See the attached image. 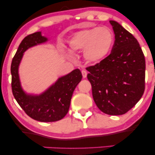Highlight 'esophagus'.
<instances>
[{
  "mask_svg": "<svg viewBox=\"0 0 155 155\" xmlns=\"http://www.w3.org/2000/svg\"><path fill=\"white\" fill-rule=\"evenodd\" d=\"M81 74H82L83 78H86L87 77V73L86 71L82 70V71H81Z\"/></svg>",
  "mask_w": 155,
  "mask_h": 155,
  "instance_id": "esophagus-1",
  "label": "esophagus"
}]
</instances>
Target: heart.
Returning <instances> with one entry per match:
<instances>
[{
  "instance_id": "b5f03b06",
  "label": "heart",
  "mask_w": 155,
  "mask_h": 155,
  "mask_svg": "<svg viewBox=\"0 0 155 155\" xmlns=\"http://www.w3.org/2000/svg\"><path fill=\"white\" fill-rule=\"evenodd\" d=\"M114 43V35L109 28H95L76 32L69 40L70 50H84V58L89 63L97 64L108 56Z\"/></svg>"
}]
</instances>
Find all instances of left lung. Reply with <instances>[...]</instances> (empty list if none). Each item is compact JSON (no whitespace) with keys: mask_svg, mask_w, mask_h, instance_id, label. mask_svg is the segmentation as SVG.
<instances>
[{"mask_svg":"<svg viewBox=\"0 0 155 155\" xmlns=\"http://www.w3.org/2000/svg\"><path fill=\"white\" fill-rule=\"evenodd\" d=\"M111 52L101 63L89 66L87 79L97 108L106 114L127 113L141 98L145 90V58L138 41L115 21Z\"/></svg>","mask_w":155,"mask_h":155,"instance_id":"1","label":"left lung"}]
</instances>
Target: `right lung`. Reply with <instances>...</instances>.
Returning <instances> with one entry per match:
<instances>
[{
    "label": "right lung",
    "instance_id": "right-lung-1",
    "mask_svg": "<svg viewBox=\"0 0 155 155\" xmlns=\"http://www.w3.org/2000/svg\"><path fill=\"white\" fill-rule=\"evenodd\" d=\"M47 41L41 32L30 34L19 44L11 65L12 89L14 97L25 112L33 120L43 122H56L68 111L71 100L82 75L79 69L62 76L48 90L39 95H28L23 91L19 81L18 68L23 53L30 47Z\"/></svg>",
    "mask_w": 155,
    "mask_h": 155
}]
</instances>
